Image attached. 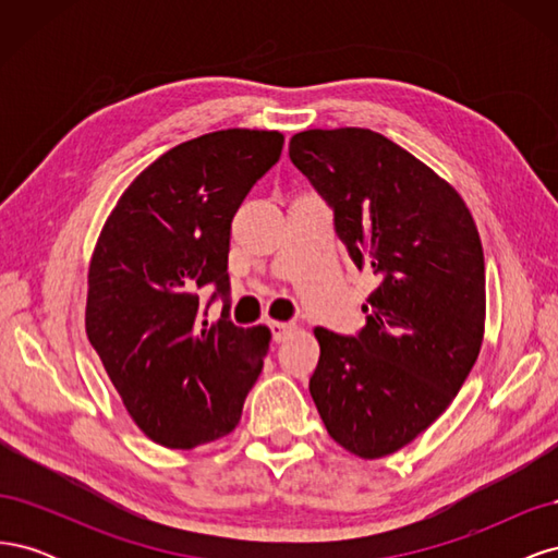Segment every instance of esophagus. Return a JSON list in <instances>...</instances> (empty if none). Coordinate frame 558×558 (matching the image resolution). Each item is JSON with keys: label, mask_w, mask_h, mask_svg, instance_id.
<instances>
[{"label": "esophagus", "mask_w": 558, "mask_h": 558, "mask_svg": "<svg viewBox=\"0 0 558 558\" xmlns=\"http://www.w3.org/2000/svg\"><path fill=\"white\" fill-rule=\"evenodd\" d=\"M267 326H269V330H272V337H275L277 342H281L286 335L295 330V326L293 324H286V320H269Z\"/></svg>", "instance_id": "34e87169"}]
</instances>
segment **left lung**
Wrapping results in <instances>:
<instances>
[{"label":"left lung","instance_id":"1","mask_svg":"<svg viewBox=\"0 0 558 558\" xmlns=\"http://www.w3.org/2000/svg\"><path fill=\"white\" fill-rule=\"evenodd\" d=\"M289 156L332 207L351 260L379 279L356 337L314 330L310 393L337 445L381 459L449 408L480 356V232L453 185L379 132L305 130Z\"/></svg>","mask_w":558,"mask_h":558}]
</instances>
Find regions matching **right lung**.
<instances>
[{
  "label": "right lung",
  "mask_w": 558,
  "mask_h": 558,
  "mask_svg": "<svg viewBox=\"0 0 558 558\" xmlns=\"http://www.w3.org/2000/svg\"><path fill=\"white\" fill-rule=\"evenodd\" d=\"M281 146L277 130L242 128L183 142L128 185L99 232L88 340L134 424L162 447L228 435L263 369L272 335L228 318L230 223ZM207 282L227 298L214 325L198 314Z\"/></svg>",
  "instance_id": "add662e5"
}]
</instances>
